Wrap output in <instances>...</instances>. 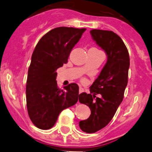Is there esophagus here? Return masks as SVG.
I'll use <instances>...</instances> for the list:
<instances>
[{
	"instance_id": "obj_1",
	"label": "esophagus",
	"mask_w": 152,
	"mask_h": 152,
	"mask_svg": "<svg viewBox=\"0 0 152 152\" xmlns=\"http://www.w3.org/2000/svg\"><path fill=\"white\" fill-rule=\"evenodd\" d=\"M83 91H84V89H83V88H82V87H79V94L83 93Z\"/></svg>"
}]
</instances>
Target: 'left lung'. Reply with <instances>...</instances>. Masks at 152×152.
Segmentation results:
<instances>
[{
	"instance_id": "1",
	"label": "left lung",
	"mask_w": 152,
	"mask_h": 152,
	"mask_svg": "<svg viewBox=\"0 0 152 152\" xmlns=\"http://www.w3.org/2000/svg\"><path fill=\"white\" fill-rule=\"evenodd\" d=\"M91 34L97 44L106 52L107 62L91 86V94H80L79 100L89 106L91 115L79 121L83 131L92 134L110 122L124 98L128 82L130 57L121 37L113 31L93 29ZM91 93L94 94L92 96ZM100 93V98L96 95Z\"/></svg>"
}]
</instances>
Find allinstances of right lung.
<instances>
[{
	"label": "right lung",
	"instance_id": "add662e5",
	"mask_svg": "<svg viewBox=\"0 0 152 152\" xmlns=\"http://www.w3.org/2000/svg\"><path fill=\"white\" fill-rule=\"evenodd\" d=\"M86 30L55 28L37 44L28 68L26 102L28 115L38 128H52L61 112L77 103L78 85L70 83L64 90L60 89L57 85L56 70L67 63L69 53Z\"/></svg>",
	"mask_w": 152,
	"mask_h": 152
}]
</instances>
